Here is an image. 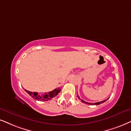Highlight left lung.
<instances>
[{"instance_id":"left-lung-1","label":"left lung","mask_w":131,"mask_h":131,"mask_svg":"<svg viewBox=\"0 0 131 131\" xmlns=\"http://www.w3.org/2000/svg\"><path fill=\"white\" fill-rule=\"evenodd\" d=\"M78 98L79 99V100H81V101H82V102L83 103H85V104H87V105H100V104H102V103H103L105 102L106 101V100H107V99H109V98H108L107 99H106V100H103V101H102V102L94 103H88V102H85V101H84V100H82V99H80V97H79V96H78Z\"/></svg>"}]
</instances>
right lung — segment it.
<instances>
[{
    "instance_id": "1",
    "label": "right lung",
    "mask_w": 131,
    "mask_h": 131,
    "mask_svg": "<svg viewBox=\"0 0 131 131\" xmlns=\"http://www.w3.org/2000/svg\"><path fill=\"white\" fill-rule=\"evenodd\" d=\"M61 89L60 88H57L54 89L52 91H50L49 92H45V93L42 94H39L37 92H31L29 91L26 90L25 89V91L29 94V95L31 96V97L34 99H35L36 100L38 101H48L49 100H51L53 97H55L59 93Z\"/></svg>"
}]
</instances>
